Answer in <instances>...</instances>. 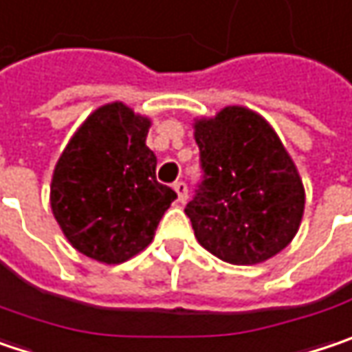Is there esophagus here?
Instances as JSON below:
<instances>
[{
    "instance_id": "1",
    "label": "esophagus",
    "mask_w": 352,
    "mask_h": 352,
    "mask_svg": "<svg viewBox=\"0 0 352 352\" xmlns=\"http://www.w3.org/2000/svg\"><path fill=\"white\" fill-rule=\"evenodd\" d=\"M174 190H176V194H178V202H180V204H186V200H188V186H186L184 182H176V184H174Z\"/></svg>"
}]
</instances>
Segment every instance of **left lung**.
Here are the masks:
<instances>
[{"mask_svg":"<svg viewBox=\"0 0 352 352\" xmlns=\"http://www.w3.org/2000/svg\"><path fill=\"white\" fill-rule=\"evenodd\" d=\"M194 140L204 180L184 212L196 240L242 266L287 248L305 214V186L274 128L244 106H226L194 120Z\"/></svg>","mask_w":352,"mask_h":352,"instance_id":"8db88e82","label":"left lung"}]
</instances>
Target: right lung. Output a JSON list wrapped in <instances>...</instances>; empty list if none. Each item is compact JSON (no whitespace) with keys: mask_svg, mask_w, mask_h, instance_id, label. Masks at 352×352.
<instances>
[{"mask_svg":"<svg viewBox=\"0 0 352 352\" xmlns=\"http://www.w3.org/2000/svg\"><path fill=\"white\" fill-rule=\"evenodd\" d=\"M152 122L122 102L89 113L54 168L50 204L67 242L88 258L120 264L142 252L176 192L156 180L146 146Z\"/></svg>","mask_w":352,"mask_h":352,"instance_id":"right-lung-1","label":"right lung"}]
</instances>
